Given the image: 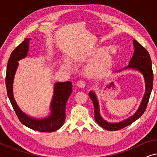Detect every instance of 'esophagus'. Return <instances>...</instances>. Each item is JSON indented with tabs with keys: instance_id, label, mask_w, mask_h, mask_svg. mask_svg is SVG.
Returning a JSON list of instances; mask_svg holds the SVG:
<instances>
[{
	"instance_id": "1",
	"label": "esophagus",
	"mask_w": 157,
	"mask_h": 157,
	"mask_svg": "<svg viewBox=\"0 0 157 157\" xmlns=\"http://www.w3.org/2000/svg\"><path fill=\"white\" fill-rule=\"evenodd\" d=\"M77 86L79 88H84L86 86V83L83 81H79L77 82Z\"/></svg>"
}]
</instances>
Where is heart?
Wrapping results in <instances>:
<instances>
[{"instance_id":"heart-1","label":"heart","mask_w":157,"mask_h":157,"mask_svg":"<svg viewBox=\"0 0 157 157\" xmlns=\"http://www.w3.org/2000/svg\"><path fill=\"white\" fill-rule=\"evenodd\" d=\"M105 47L96 48L93 52L94 56H98L93 62L88 66L86 74L91 77L101 78L107 74L113 63L114 51L113 49H108L106 51Z\"/></svg>"}]
</instances>
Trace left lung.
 <instances>
[{
	"instance_id": "8db88e82",
	"label": "left lung",
	"mask_w": 157,
	"mask_h": 157,
	"mask_svg": "<svg viewBox=\"0 0 157 157\" xmlns=\"http://www.w3.org/2000/svg\"><path fill=\"white\" fill-rule=\"evenodd\" d=\"M134 46L135 48L134 56L131 59L129 62V65L126 68H134V69L139 70L141 74H143L144 77L145 84H146V91L145 94L144 96L143 100L141 101L138 111L136 113L130 117L129 119L125 120V121L119 122V123H109L104 120L100 116L99 113V107H98V103L96 98L95 94L93 91H91L89 93V96L91 99L93 101L94 106V114H95V120L102 128L107 129L109 131H117L121 128H125L130 124H132L133 122H134L139 118H140L147 109L148 102H149L150 95L153 87V79L154 74L153 71H152L151 66V60L150 58L149 53L147 51V49L141 46L139 42H137L136 40H134Z\"/></svg>"
}]
</instances>
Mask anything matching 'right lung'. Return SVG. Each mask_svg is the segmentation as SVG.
<instances>
[{
  "instance_id": "obj_1",
  "label": "right lung",
  "mask_w": 157,
  "mask_h": 157,
  "mask_svg": "<svg viewBox=\"0 0 157 157\" xmlns=\"http://www.w3.org/2000/svg\"><path fill=\"white\" fill-rule=\"evenodd\" d=\"M30 38H25L13 51L8 59L6 69V85L7 94L19 121L27 127L40 132H52L60 128L66 119V105L72 92L71 81L58 82L55 84L54 94L51 102V114L43 119H35L28 117L17 106L13 95V82L18 61L27 56Z\"/></svg>"
}]
</instances>
